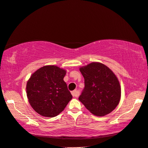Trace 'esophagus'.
Here are the masks:
<instances>
[{
    "mask_svg": "<svg viewBox=\"0 0 148 148\" xmlns=\"http://www.w3.org/2000/svg\"><path fill=\"white\" fill-rule=\"evenodd\" d=\"M71 94L73 97H78L79 94L76 90H73V91H72Z\"/></svg>",
    "mask_w": 148,
    "mask_h": 148,
    "instance_id": "1",
    "label": "esophagus"
}]
</instances>
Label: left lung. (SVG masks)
<instances>
[{"label": "left lung", "mask_w": 148, "mask_h": 148, "mask_svg": "<svg viewBox=\"0 0 148 148\" xmlns=\"http://www.w3.org/2000/svg\"><path fill=\"white\" fill-rule=\"evenodd\" d=\"M84 88L79 100L93 114L103 116L112 112L121 99V87L112 71L103 64L92 62L80 68Z\"/></svg>", "instance_id": "1"}]
</instances>
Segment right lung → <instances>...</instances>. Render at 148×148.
I'll return each instance as SVG.
<instances>
[{
	"label": "right lung",
	"mask_w": 148,
	"mask_h": 148,
	"mask_svg": "<svg viewBox=\"0 0 148 148\" xmlns=\"http://www.w3.org/2000/svg\"><path fill=\"white\" fill-rule=\"evenodd\" d=\"M65 70L56 66H45L36 71L27 83L30 104L40 115L58 116L73 98L64 77Z\"/></svg>",
	"instance_id": "1"
}]
</instances>
